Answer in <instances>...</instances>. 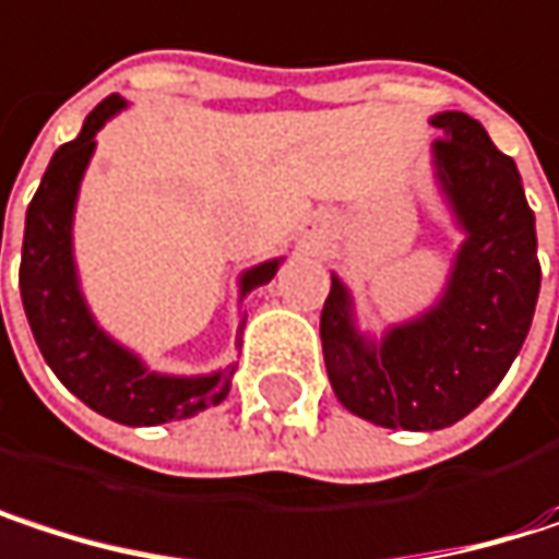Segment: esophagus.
I'll use <instances>...</instances> for the list:
<instances>
[{"instance_id":"34e87169","label":"esophagus","mask_w":559,"mask_h":559,"mask_svg":"<svg viewBox=\"0 0 559 559\" xmlns=\"http://www.w3.org/2000/svg\"><path fill=\"white\" fill-rule=\"evenodd\" d=\"M326 226H330L326 219H310V223H307V236H317V233H326Z\"/></svg>"}]
</instances>
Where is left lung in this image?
Listing matches in <instances>:
<instances>
[{
  "label": "left lung",
  "mask_w": 559,
  "mask_h": 559,
  "mask_svg": "<svg viewBox=\"0 0 559 559\" xmlns=\"http://www.w3.org/2000/svg\"><path fill=\"white\" fill-rule=\"evenodd\" d=\"M440 190L466 233L443 297L382 340L356 330L353 297L333 275L320 313L330 385L343 407L404 430H440L476 411L511 369L540 290L534 213L521 174L466 112L430 119Z\"/></svg>",
  "instance_id": "1"
}]
</instances>
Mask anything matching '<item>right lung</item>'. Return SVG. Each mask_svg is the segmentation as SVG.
<instances>
[{"instance_id": "add662e5", "label": "right lung", "mask_w": 559, "mask_h": 559, "mask_svg": "<svg viewBox=\"0 0 559 559\" xmlns=\"http://www.w3.org/2000/svg\"><path fill=\"white\" fill-rule=\"evenodd\" d=\"M126 109L122 96L103 99L83 122L80 135L60 145L41 177V187L25 213V242H22V304L35 343L57 379L73 391L96 414L129 424L155 427L168 420L193 417L219 404L233 385V366L213 376H158L145 362L106 336L76 284L73 265V206L83 170L93 158L96 132ZM2 239V236H0ZM281 259L262 262L239 278V294L269 284L278 272ZM242 333V323H239ZM236 333V340H239Z\"/></svg>"}]
</instances>
